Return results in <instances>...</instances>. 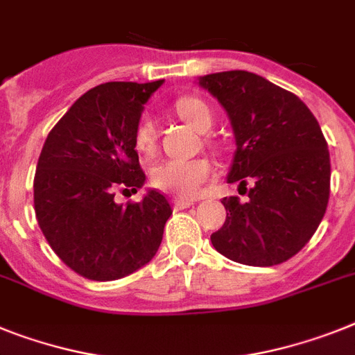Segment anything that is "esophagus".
Segmentation results:
<instances>
[{
    "label": "esophagus",
    "mask_w": 355,
    "mask_h": 355,
    "mask_svg": "<svg viewBox=\"0 0 355 355\" xmlns=\"http://www.w3.org/2000/svg\"><path fill=\"white\" fill-rule=\"evenodd\" d=\"M193 205V200H187V198H175V202H173V207L175 209H186V207H191Z\"/></svg>",
    "instance_id": "34e87169"
}]
</instances>
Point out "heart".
Returning <instances> with one entry per match:
<instances>
[{"instance_id":"heart-1","label":"heart","mask_w":355,"mask_h":355,"mask_svg":"<svg viewBox=\"0 0 355 355\" xmlns=\"http://www.w3.org/2000/svg\"><path fill=\"white\" fill-rule=\"evenodd\" d=\"M175 110L196 132H207L213 124V112L202 99L182 97L177 101ZM135 146L137 150L146 155H151L157 148V128L150 115H142L137 122ZM211 177H213V166L207 159H168L155 164L150 171L151 184L157 189L182 198H193L198 195L202 186Z\"/></svg>"}]
</instances>
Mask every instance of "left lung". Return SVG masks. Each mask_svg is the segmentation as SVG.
Instances as JSON below:
<instances>
[{
	"instance_id": "left-lung-1",
	"label": "left lung",
	"mask_w": 355,
	"mask_h": 355,
	"mask_svg": "<svg viewBox=\"0 0 355 355\" xmlns=\"http://www.w3.org/2000/svg\"><path fill=\"white\" fill-rule=\"evenodd\" d=\"M227 113L236 151L227 182L249 200H222L225 222L211 243L229 260L278 265L305 247L330 195V155L320 124L300 97L245 70L198 77Z\"/></svg>"
}]
</instances>
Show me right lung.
Returning a JSON list of instances; mask_svg holds the SVG:
<instances>
[{"instance_id": "1", "label": "right lung", "mask_w": 355, "mask_h": 355, "mask_svg": "<svg viewBox=\"0 0 355 355\" xmlns=\"http://www.w3.org/2000/svg\"><path fill=\"white\" fill-rule=\"evenodd\" d=\"M162 83L95 86L71 104L41 150L35 218L53 252L88 279L112 282L135 272L162 242L173 213L166 196L148 189L141 202H115L117 189L137 193L146 182L135 128Z\"/></svg>"}]
</instances>
